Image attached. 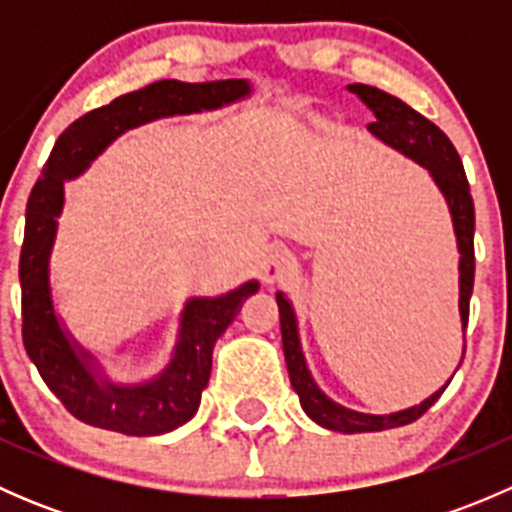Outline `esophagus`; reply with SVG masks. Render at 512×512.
<instances>
[{
  "instance_id": "esophagus-1",
  "label": "esophagus",
  "mask_w": 512,
  "mask_h": 512,
  "mask_svg": "<svg viewBox=\"0 0 512 512\" xmlns=\"http://www.w3.org/2000/svg\"><path fill=\"white\" fill-rule=\"evenodd\" d=\"M289 272H292V255L285 247H272L260 265V280L265 285H275V282L285 280Z\"/></svg>"
}]
</instances>
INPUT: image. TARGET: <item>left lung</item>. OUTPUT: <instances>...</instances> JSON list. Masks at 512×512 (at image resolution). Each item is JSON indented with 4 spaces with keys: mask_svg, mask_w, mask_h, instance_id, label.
Returning a JSON list of instances; mask_svg holds the SVG:
<instances>
[{
    "mask_svg": "<svg viewBox=\"0 0 512 512\" xmlns=\"http://www.w3.org/2000/svg\"><path fill=\"white\" fill-rule=\"evenodd\" d=\"M356 98L366 103L371 113L376 116L374 123H369L371 136L379 138L381 143L391 146L394 151L404 153L421 168L428 170L436 188L441 190L443 200L451 213L453 232H456L458 245V312H461L463 324V349L466 354V327H468V304H471L473 294V277H476V255H473V232H476V210H473L471 188H468L466 170H463L461 156L448 141L446 133L438 126H433L428 118L406 106L401 98L386 94V91L374 89L366 84L347 86ZM277 307H280V329H282V349H285V361L289 371V381L292 389L297 391L299 404H302L304 414L312 418L319 426L329 428V431L339 433H369V431H386V428L406 426L421 418L438 401V396L446 391L451 379L433 391L428 399L421 404L409 406V409L394 411V414H361V411L347 409V406L337 404L329 399L314 381L312 371H309L307 359H304L302 342H299V327L297 314H294L292 302L287 299L285 292H277ZM463 361V356H461ZM461 366V364H458ZM458 371V369H456Z\"/></svg>",
    "mask_w": 512,
    "mask_h": 512,
    "instance_id": "left-lung-1",
    "label": "left lung"
}]
</instances>
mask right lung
Instances as JSON below:
<instances>
[{
    "label": "right lung",
    "mask_w": 512,
    "mask_h": 512,
    "mask_svg": "<svg viewBox=\"0 0 512 512\" xmlns=\"http://www.w3.org/2000/svg\"><path fill=\"white\" fill-rule=\"evenodd\" d=\"M252 94L247 79L185 81L165 79L118 96L108 106L71 123L54 143L27 203L19 282H22V334L29 359L56 399L79 421L126 436H160L188 423L200 406L213 369V347L260 282L218 297H190L183 304L178 339L165 369L141 384L108 379L94 352L81 347L56 314L51 294V252L64 213V185L131 128L170 116L218 111Z\"/></svg>",
    "instance_id": "1"
}]
</instances>
